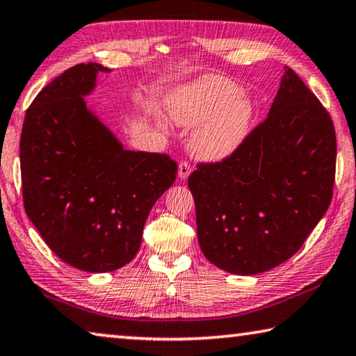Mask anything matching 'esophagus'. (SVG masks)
<instances>
[{"mask_svg": "<svg viewBox=\"0 0 356 356\" xmlns=\"http://www.w3.org/2000/svg\"><path fill=\"white\" fill-rule=\"evenodd\" d=\"M191 172V166L188 161H180L179 163V177L180 179H187Z\"/></svg>", "mask_w": 356, "mask_h": 356, "instance_id": "esophagus-1", "label": "esophagus"}]
</instances>
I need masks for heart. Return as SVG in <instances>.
<instances>
[{
  "mask_svg": "<svg viewBox=\"0 0 356 356\" xmlns=\"http://www.w3.org/2000/svg\"><path fill=\"white\" fill-rule=\"evenodd\" d=\"M229 79L204 76L179 88L168 101L172 120L195 128L191 150L206 160H225L249 136L255 107Z\"/></svg>",
  "mask_w": 356,
  "mask_h": 356,
  "instance_id": "obj_1",
  "label": "heart"
}]
</instances>
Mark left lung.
<instances>
[{"label":"left lung","mask_w":356,"mask_h":356,"mask_svg":"<svg viewBox=\"0 0 356 356\" xmlns=\"http://www.w3.org/2000/svg\"><path fill=\"white\" fill-rule=\"evenodd\" d=\"M334 174L331 117L285 66L266 120L233 155L190 174L204 257L239 275L279 266L328 211Z\"/></svg>","instance_id":"obj_1"}]
</instances>
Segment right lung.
<instances>
[{
  "mask_svg": "<svg viewBox=\"0 0 356 356\" xmlns=\"http://www.w3.org/2000/svg\"><path fill=\"white\" fill-rule=\"evenodd\" d=\"M98 63L55 77L28 107L20 136L26 216L56 257L109 273L136 257L150 209L176 180L165 154L125 150L86 103Z\"/></svg>",
  "mask_w": 356,
  "mask_h": 356,
  "instance_id": "1",
  "label": "right lung"
}]
</instances>
